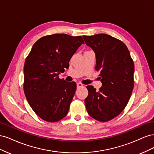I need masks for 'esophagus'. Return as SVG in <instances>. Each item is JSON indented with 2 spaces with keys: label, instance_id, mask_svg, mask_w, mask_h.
I'll return each instance as SVG.
<instances>
[{
  "label": "esophagus",
  "instance_id": "esophagus-1",
  "mask_svg": "<svg viewBox=\"0 0 154 154\" xmlns=\"http://www.w3.org/2000/svg\"><path fill=\"white\" fill-rule=\"evenodd\" d=\"M76 85H77L78 87H82L83 86V85L82 84V83H77Z\"/></svg>",
  "mask_w": 154,
  "mask_h": 154
}]
</instances>
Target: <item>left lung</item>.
Listing matches in <instances>:
<instances>
[{
  "label": "left lung",
  "instance_id": "1",
  "mask_svg": "<svg viewBox=\"0 0 154 154\" xmlns=\"http://www.w3.org/2000/svg\"><path fill=\"white\" fill-rule=\"evenodd\" d=\"M87 45L94 51L96 71L100 72L102 87L96 91L87 86L85 100L88 114L101 122H108L125 109L134 86V64L126 45L106 34L83 36Z\"/></svg>",
  "mask_w": 154,
  "mask_h": 154
}]
</instances>
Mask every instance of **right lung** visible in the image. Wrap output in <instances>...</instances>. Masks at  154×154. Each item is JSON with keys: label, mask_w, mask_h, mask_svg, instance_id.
<instances>
[{"label": "right lung", "mask_w": 154, "mask_h": 154, "mask_svg": "<svg viewBox=\"0 0 154 154\" xmlns=\"http://www.w3.org/2000/svg\"><path fill=\"white\" fill-rule=\"evenodd\" d=\"M82 44L81 36L47 35L36 42L26 59L24 94L32 110L45 122H57L68 113L76 84L58 75Z\"/></svg>", "instance_id": "add662e5"}]
</instances>
